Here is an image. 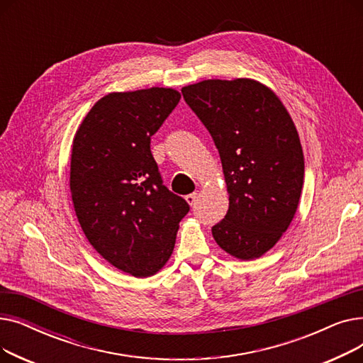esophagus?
Segmentation results:
<instances>
[{
  "mask_svg": "<svg viewBox=\"0 0 363 363\" xmlns=\"http://www.w3.org/2000/svg\"><path fill=\"white\" fill-rule=\"evenodd\" d=\"M185 201H186L189 206L196 204V201H197V193H193V194H188V196H185Z\"/></svg>",
  "mask_w": 363,
  "mask_h": 363,
  "instance_id": "esophagus-1",
  "label": "esophagus"
}]
</instances>
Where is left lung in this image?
I'll use <instances>...</instances> for the list:
<instances>
[{"mask_svg": "<svg viewBox=\"0 0 363 363\" xmlns=\"http://www.w3.org/2000/svg\"><path fill=\"white\" fill-rule=\"evenodd\" d=\"M181 91L211 132L230 196L213 238L235 259H259L298 207L304 159L296 125L278 95L250 78L206 79Z\"/></svg>", "mask_w": 363, "mask_h": 363, "instance_id": "8db88e82", "label": "left lung"}]
</instances>
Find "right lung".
Instances as JSON below:
<instances>
[{
  "mask_svg": "<svg viewBox=\"0 0 363 363\" xmlns=\"http://www.w3.org/2000/svg\"><path fill=\"white\" fill-rule=\"evenodd\" d=\"M181 94L152 86L110 92L76 129L70 194L89 244L135 278L157 274L174 252L186 201L162 184L150 141Z\"/></svg>",
  "mask_w": 363,
  "mask_h": 363,
  "instance_id": "add662e5",
  "label": "right lung"
}]
</instances>
